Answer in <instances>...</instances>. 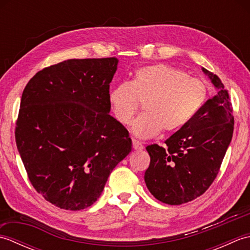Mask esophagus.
Here are the masks:
<instances>
[{
    "label": "esophagus",
    "instance_id": "34e87169",
    "mask_svg": "<svg viewBox=\"0 0 250 250\" xmlns=\"http://www.w3.org/2000/svg\"><path fill=\"white\" fill-rule=\"evenodd\" d=\"M132 145H133V148L135 150H142L143 148H144L142 143L140 141H136V140H132Z\"/></svg>",
    "mask_w": 250,
    "mask_h": 250
}]
</instances>
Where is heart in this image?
<instances>
[{"label": "heart", "mask_w": 250, "mask_h": 250, "mask_svg": "<svg viewBox=\"0 0 250 250\" xmlns=\"http://www.w3.org/2000/svg\"><path fill=\"white\" fill-rule=\"evenodd\" d=\"M208 88L204 81L190 77L179 68L156 64L141 67L130 83L110 90L111 113L121 125H129L143 104L145 113L132 125L140 139H150L161 130L166 133L187 125L204 105Z\"/></svg>", "instance_id": "heart-1"}]
</instances>
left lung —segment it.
<instances>
[{
  "instance_id": "obj_1",
  "label": "left lung",
  "mask_w": 250,
  "mask_h": 250,
  "mask_svg": "<svg viewBox=\"0 0 250 250\" xmlns=\"http://www.w3.org/2000/svg\"><path fill=\"white\" fill-rule=\"evenodd\" d=\"M218 89L189 124L169 136L167 147H146L150 156L145 183L150 193L169 205H180L203 194L213 184L234 126L232 103L220 78L202 67Z\"/></svg>"
}]
</instances>
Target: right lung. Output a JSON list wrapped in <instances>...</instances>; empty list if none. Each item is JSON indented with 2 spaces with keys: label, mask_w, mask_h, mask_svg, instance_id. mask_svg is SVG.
I'll return each mask as SVG.
<instances>
[{
  "label": "right lung",
  "mask_w": 250,
  "mask_h": 250,
  "mask_svg": "<svg viewBox=\"0 0 250 250\" xmlns=\"http://www.w3.org/2000/svg\"><path fill=\"white\" fill-rule=\"evenodd\" d=\"M117 65V58L66 60L37 72L22 92L16 144L32 186L60 208L91 206L132 149L109 115Z\"/></svg>",
  "instance_id": "1"
}]
</instances>
